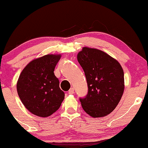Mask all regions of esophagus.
Wrapping results in <instances>:
<instances>
[{"label": "esophagus", "instance_id": "1", "mask_svg": "<svg viewBox=\"0 0 148 148\" xmlns=\"http://www.w3.org/2000/svg\"><path fill=\"white\" fill-rule=\"evenodd\" d=\"M74 88H71L69 89V91H68V93L71 94V95L74 94Z\"/></svg>", "mask_w": 148, "mask_h": 148}]
</instances>
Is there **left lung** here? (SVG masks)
<instances>
[{"mask_svg":"<svg viewBox=\"0 0 148 148\" xmlns=\"http://www.w3.org/2000/svg\"><path fill=\"white\" fill-rule=\"evenodd\" d=\"M84 69L88 91L80 98L84 111L93 118L105 116L119 104L124 90V74L121 64L102 50L84 47L77 55Z\"/></svg>","mask_w":148,"mask_h":148,"instance_id":"obj_1","label":"left lung"}]
</instances>
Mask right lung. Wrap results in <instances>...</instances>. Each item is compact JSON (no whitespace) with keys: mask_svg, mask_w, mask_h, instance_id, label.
<instances>
[{"mask_svg":"<svg viewBox=\"0 0 148 148\" xmlns=\"http://www.w3.org/2000/svg\"><path fill=\"white\" fill-rule=\"evenodd\" d=\"M60 54H48L33 60L24 68L17 82V90L26 108L40 117H47L60 108L64 92L54 70Z\"/></svg>","mask_w":148,"mask_h":148,"instance_id":"1","label":"right lung"}]
</instances>
